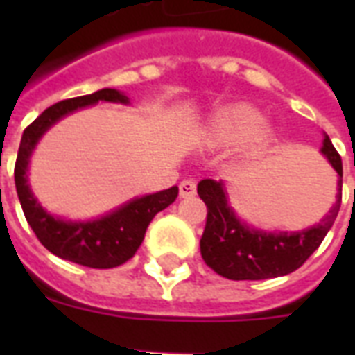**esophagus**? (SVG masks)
<instances>
[{"label": "esophagus", "mask_w": 355, "mask_h": 355, "mask_svg": "<svg viewBox=\"0 0 355 355\" xmlns=\"http://www.w3.org/2000/svg\"><path fill=\"white\" fill-rule=\"evenodd\" d=\"M178 193H180L182 199H189V197H193L197 193V186H195L193 180H182L178 184Z\"/></svg>", "instance_id": "1"}]
</instances>
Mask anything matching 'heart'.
I'll return each instance as SVG.
<instances>
[{"mask_svg": "<svg viewBox=\"0 0 355 355\" xmlns=\"http://www.w3.org/2000/svg\"><path fill=\"white\" fill-rule=\"evenodd\" d=\"M205 139L214 147L241 144L250 156L259 155L270 144L272 134L259 127V114L248 105L221 108L205 128Z\"/></svg>", "mask_w": 355, "mask_h": 355, "instance_id": "b5f03b06", "label": "heart"}]
</instances>
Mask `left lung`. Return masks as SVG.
<instances>
[{
  "label": "left lung",
  "mask_w": 355,
  "mask_h": 355,
  "mask_svg": "<svg viewBox=\"0 0 355 355\" xmlns=\"http://www.w3.org/2000/svg\"><path fill=\"white\" fill-rule=\"evenodd\" d=\"M322 155L330 160L339 175V195L328 216L302 232H261L243 225L228 206L223 184L200 180L197 193L208 208L206 227L200 237V256L217 275L228 280H265L286 276L306 263L319 248L341 208L343 162L331 139L326 136Z\"/></svg>",
  "instance_id": "obj_1"
}]
</instances>
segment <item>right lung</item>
<instances>
[{
  "label": "right lung",
  "mask_w": 355,
  "mask_h": 355,
  "mask_svg": "<svg viewBox=\"0 0 355 355\" xmlns=\"http://www.w3.org/2000/svg\"><path fill=\"white\" fill-rule=\"evenodd\" d=\"M97 101L128 103V97L112 88H103L90 96L58 101L53 107L46 108L24 130L16 166H14V182H16V191H18L25 219L38 237V241L49 252L73 263L92 267V269H112L128 261L136 254L153 217L177 199V186L158 191V193L145 195L141 199H134L132 202L121 206L119 210L97 221L69 223L49 216L36 202L27 184V175H25L31 153L42 134L66 114L73 112L80 107L94 105Z\"/></svg>",
  "instance_id": "1"
}]
</instances>
